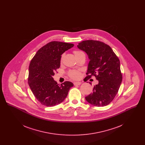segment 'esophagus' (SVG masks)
Segmentation results:
<instances>
[{
  "mask_svg": "<svg viewBox=\"0 0 145 145\" xmlns=\"http://www.w3.org/2000/svg\"><path fill=\"white\" fill-rule=\"evenodd\" d=\"M82 84L81 82H76L74 83V85H80V84Z\"/></svg>",
  "mask_w": 145,
  "mask_h": 145,
  "instance_id": "1",
  "label": "esophagus"
}]
</instances>
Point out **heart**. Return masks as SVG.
<instances>
[{"label": "heart", "instance_id": "heart-1", "mask_svg": "<svg viewBox=\"0 0 145 145\" xmlns=\"http://www.w3.org/2000/svg\"><path fill=\"white\" fill-rule=\"evenodd\" d=\"M74 54L76 56V57L80 56L82 55H85L84 53L81 51V50H74ZM63 55H62V57ZM69 76L70 78L73 79H78L80 78L81 76V73L80 70H76V69H73V70H70L69 72Z\"/></svg>", "mask_w": 145, "mask_h": 145}]
</instances>
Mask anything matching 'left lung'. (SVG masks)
Wrapping results in <instances>:
<instances>
[{
    "label": "left lung",
    "mask_w": 145,
    "mask_h": 145,
    "mask_svg": "<svg viewBox=\"0 0 145 145\" xmlns=\"http://www.w3.org/2000/svg\"><path fill=\"white\" fill-rule=\"evenodd\" d=\"M77 47L90 59L86 78L89 79L93 76L98 80L93 92L85 97L86 101L96 106L108 105L116 95L122 80L119 59L110 47L102 42L84 41Z\"/></svg>",
    "instance_id": "8db88e82"
}]
</instances>
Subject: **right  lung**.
Here are the masks:
<instances>
[{"label": "right lung", "mask_w": 145, "mask_h": 145, "mask_svg": "<svg viewBox=\"0 0 145 145\" xmlns=\"http://www.w3.org/2000/svg\"><path fill=\"white\" fill-rule=\"evenodd\" d=\"M74 46L61 42H49L40 49L29 66L28 84L40 103L53 106L62 102L73 84L65 82L60 85L54 80L55 71L60 66L62 54Z\"/></svg>", "instance_id": "obj_1"}]
</instances>
